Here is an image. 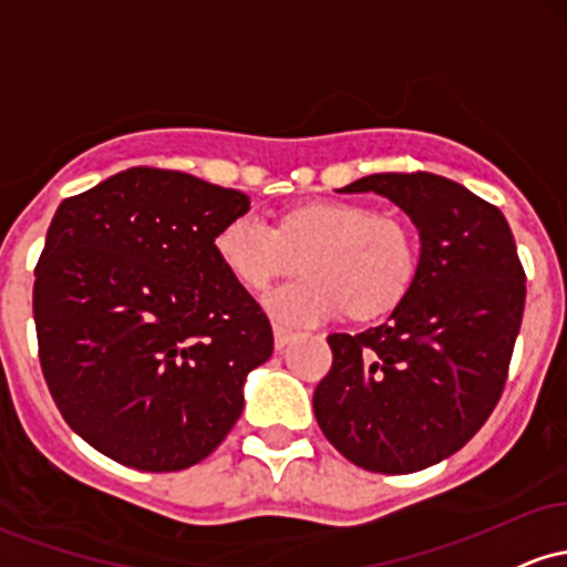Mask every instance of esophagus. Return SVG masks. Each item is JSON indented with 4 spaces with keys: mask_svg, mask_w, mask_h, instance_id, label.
<instances>
[{
    "mask_svg": "<svg viewBox=\"0 0 567 567\" xmlns=\"http://www.w3.org/2000/svg\"><path fill=\"white\" fill-rule=\"evenodd\" d=\"M293 331H290V328H285V326H279V322H274V347H277V350H285V347L290 344V341H293Z\"/></svg>",
    "mask_w": 567,
    "mask_h": 567,
    "instance_id": "34e87169",
    "label": "esophagus"
}]
</instances>
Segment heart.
I'll list each match as a JSON object with an SVG mask.
<instances>
[{
    "mask_svg": "<svg viewBox=\"0 0 567 567\" xmlns=\"http://www.w3.org/2000/svg\"><path fill=\"white\" fill-rule=\"evenodd\" d=\"M215 252L247 290L296 269L307 277L266 293V309L290 326H312L347 309L369 320L393 309L416 269L414 236L393 215L352 202H312L271 228L258 215H236L215 236Z\"/></svg>",
    "mask_w": 567,
    "mask_h": 567,
    "instance_id": "heart-1",
    "label": "heart"
}]
</instances>
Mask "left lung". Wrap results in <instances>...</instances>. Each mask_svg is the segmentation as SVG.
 <instances>
[{
	"label": "left lung",
	"mask_w": 567,
	"mask_h": 567,
	"mask_svg": "<svg viewBox=\"0 0 567 567\" xmlns=\"http://www.w3.org/2000/svg\"><path fill=\"white\" fill-rule=\"evenodd\" d=\"M341 193H379L420 231V264L384 322L331 333L315 390L320 431L350 463L414 474L474 439L506 384L525 312V269L506 217L431 172L369 174Z\"/></svg>",
	"instance_id": "left-lung-1"
}]
</instances>
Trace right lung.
I'll return each instance as SVG.
<instances>
[{
	"instance_id": "add662e5",
	"label": "right lung",
	"mask_w": 567,
	"mask_h": 567,
	"mask_svg": "<svg viewBox=\"0 0 567 567\" xmlns=\"http://www.w3.org/2000/svg\"><path fill=\"white\" fill-rule=\"evenodd\" d=\"M241 190L134 166L64 198L34 269L40 365L66 425L128 468L183 471L217 450L271 358L258 301L215 252Z\"/></svg>"
}]
</instances>
